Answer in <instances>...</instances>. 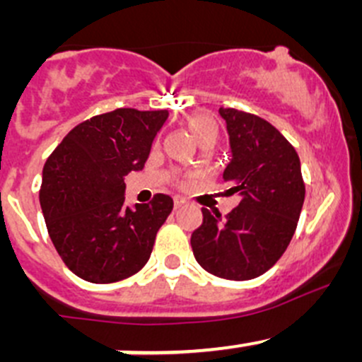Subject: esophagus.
<instances>
[{
    "label": "esophagus",
    "mask_w": 362,
    "mask_h": 362,
    "mask_svg": "<svg viewBox=\"0 0 362 362\" xmlns=\"http://www.w3.org/2000/svg\"><path fill=\"white\" fill-rule=\"evenodd\" d=\"M184 199H182V198H175V203H173V206H175V210H178V208H180V206H184Z\"/></svg>",
    "instance_id": "1"
}]
</instances>
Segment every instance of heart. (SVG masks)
<instances>
[{"label":"heart","instance_id":"obj_1","mask_svg":"<svg viewBox=\"0 0 362 362\" xmlns=\"http://www.w3.org/2000/svg\"><path fill=\"white\" fill-rule=\"evenodd\" d=\"M187 126L198 144H203L206 140H217L218 126L206 113H192L187 119Z\"/></svg>","mask_w":362,"mask_h":362}]
</instances>
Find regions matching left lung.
<instances>
[{
  "label": "left lung",
  "instance_id": "obj_1",
  "mask_svg": "<svg viewBox=\"0 0 362 362\" xmlns=\"http://www.w3.org/2000/svg\"><path fill=\"white\" fill-rule=\"evenodd\" d=\"M218 113L231 147L222 178L242 199L226 217L203 208V224L192 233L191 245L211 275L250 280L268 272L293 240L305 202L301 163L268 120L235 108Z\"/></svg>",
  "mask_w": 362,
  "mask_h": 362
}]
</instances>
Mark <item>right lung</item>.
I'll return each mask as SVG.
<instances>
[{
    "mask_svg": "<svg viewBox=\"0 0 362 362\" xmlns=\"http://www.w3.org/2000/svg\"><path fill=\"white\" fill-rule=\"evenodd\" d=\"M168 110L117 108L78 124L43 166L40 204L49 236L80 279L112 284L147 264L173 199L127 206L124 177L144 170Z\"/></svg>",
    "mask_w": 362,
    "mask_h": 362,
    "instance_id": "right-lung-1",
    "label": "right lung"
}]
</instances>
